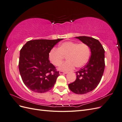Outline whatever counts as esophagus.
Wrapping results in <instances>:
<instances>
[{
    "label": "esophagus",
    "mask_w": 122,
    "mask_h": 122,
    "mask_svg": "<svg viewBox=\"0 0 122 122\" xmlns=\"http://www.w3.org/2000/svg\"><path fill=\"white\" fill-rule=\"evenodd\" d=\"M59 74H60V75H62V74H67V72H63V71H60V72H59Z\"/></svg>",
    "instance_id": "esophagus-1"
}]
</instances>
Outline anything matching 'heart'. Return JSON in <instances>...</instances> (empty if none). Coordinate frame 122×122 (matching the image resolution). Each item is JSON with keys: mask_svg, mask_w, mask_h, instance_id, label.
<instances>
[{"mask_svg": "<svg viewBox=\"0 0 122 122\" xmlns=\"http://www.w3.org/2000/svg\"><path fill=\"white\" fill-rule=\"evenodd\" d=\"M90 54V48L86 44L68 41L61 43L58 49H51L48 54V58L53 65L58 66L66 56L67 61L58 69L67 72L71 71L75 67L77 68L83 67L89 60Z\"/></svg>", "mask_w": 122, "mask_h": 122, "instance_id": "b5f03b06", "label": "heart"}]
</instances>
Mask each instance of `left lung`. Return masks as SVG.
I'll return each instance as SVG.
<instances>
[{"label":"left lung","mask_w":122,"mask_h":122,"mask_svg":"<svg viewBox=\"0 0 122 122\" xmlns=\"http://www.w3.org/2000/svg\"><path fill=\"white\" fill-rule=\"evenodd\" d=\"M75 38L89 46L91 55L84 68L76 72L75 81L69 84L68 86L73 93L84 94L94 90L100 82L105 68V51L97 39L86 36Z\"/></svg>","instance_id":"1"}]
</instances>
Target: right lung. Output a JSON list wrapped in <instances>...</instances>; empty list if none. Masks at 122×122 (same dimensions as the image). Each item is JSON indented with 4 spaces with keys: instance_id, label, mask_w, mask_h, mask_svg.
Here are the masks:
<instances>
[{
    "instance_id": "1",
    "label": "right lung",
    "mask_w": 122,
    "mask_h": 122,
    "mask_svg": "<svg viewBox=\"0 0 122 122\" xmlns=\"http://www.w3.org/2000/svg\"><path fill=\"white\" fill-rule=\"evenodd\" d=\"M62 40H30L22 48L19 69L23 83L29 90L43 93L54 86L60 74L50 63L48 54Z\"/></svg>"
}]
</instances>
